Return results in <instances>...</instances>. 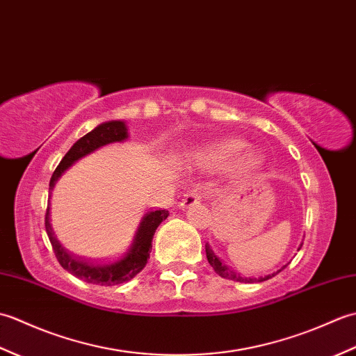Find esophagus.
<instances>
[{
	"label": "esophagus",
	"instance_id": "1",
	"mask_svg": "<svg viewBox=\"0 0 356 356\" xmlns=\"http://www.w3.org/2000/svg\"><path fill=\"white\" fill-rule=\"evenodd\" d=\"M200 202V195H199V193H195V191H186L184 195H182V200H180V203H179V207H180V209H188V208H191V207H194V205H197V203Z\"/></svg>",
	"mask_w": 356,
	"mask_h": 356
}]
</instances>
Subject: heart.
<instances>
[{
    "label": "heart",
    "instance_id": "heart-1",
    "mask_svg": "<svg viewBox=\"0 0 356 356\" xmlns=\"http://www.w3.org/2000/svg\"><path fill=\"white\" fill-rule=\"evenodd\" d=\"M246 147V142L240 139H226L200 149L197 159L205 166H218L229 161L226 165L229 174L234 177H243L260 165L259 154Z\"/></svg>",
    "mask_w": 356,
    "mask_h": 356
}]
</instances>
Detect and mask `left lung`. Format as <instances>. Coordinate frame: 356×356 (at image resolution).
Segmentation results:
<instances>
[{"label":"left lung","mask_w":356,"mask_h":356,"mask_svg":"<svg viewBox=\"0 0 356 356\" xmlns=\"http://www.w3.org/2000/svg\"><path fill=\"white\" fill-rule=\"evenodd\" d=\"M303 246V243L300 245V248ZM298 248V249H300ZM205 251H207V259H208V261H209V264L211 266H213V269L217 272L218 275L220 277H223V278H228V280H232V282H240V283H261V282H266V280H269V278H272L274 275H277L278 272H282L287 264H284V266L282 268V269H278L277 272H274V274H269V275H264V277H243L241 274H238V272H236L234 269H231V268H228L226 266L225 263H222L220 261V259H218V257L214 254V251L213 249H211V246L207 243L205 245Z\"/></svg>","instance_id":"1"}]
</instances>
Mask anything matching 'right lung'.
Returning a JSON list of instances; mask_svg holds the SVG:
<instances>
[{
    "label": "right lung",
    "instance_id": "1",
    "mask_svg": "<svg viewBox=\"0 0 356 356\" xmlns=\"http://www.w3.org/2000/svg\"><path fill=\"white\" fill-rule=\"evenodd\" d=\"M127 139L128 130L124 120H108V122L97 125L95 130L87 133L84 138H81L69 151H67V154L64 156L61 163L58 165V168L53 172V176L50 179V194L59 177H61L74 162H78L79 159L92 154L96 149L108 145V143L124 142ZM168 216L170 213L165 209L149 211V213L143 216L140 220L138 231H136V236L127 251L120 257H118V259L104 263L81 259V257L70 254L61 243H59V240L56 238L50 225V207H47V213H45V231H47L49 240L53 246V252H55L59 264H61L65 270H69L72 275L82 280V282L99 286H115L130 282L131 278H134L143 268H145V264L149 259L151 241H153L154 232L157 229V226Z\"/></svg>",
    "mask_w": 356,
    "mask_h": 356
}]
</instances>
